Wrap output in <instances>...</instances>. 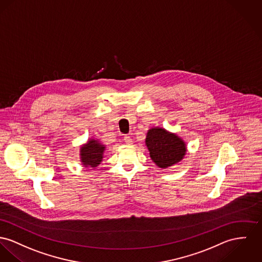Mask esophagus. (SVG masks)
Segmentation results:
<instances>
[{"mask_svg":"<svg viewBox=\"0 0 262 262\" xmlns=\"http://www.w3.org/2000/svg\"><path fill=\"white\" fill-rule=\"evenodd\" d=\"M123 141H124L125 143H127V144H132L133 143V139L129 136H124Z\"/></svg>","mask_w":262,"mask_h":262,"instance_id":"esophagus-1","label":"esophagus"}]
</instances>
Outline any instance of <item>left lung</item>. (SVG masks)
Masks as SVG:
<instances>
[{
	"label": "left lung",
	"mask_w": 262,
	"mask_h": 262,
	"mask_svg": "<svg viewBox=\"0 0 262 262\" xmlns=\"http://www.w3.org/2000/svg\"><path fill=\"white\" fill-rule=\"evenodd\" d=\"M145 145L149 157L159 167L167 168L179 163L186 154V143L177 134L162 127L147 130Z\"/></svg>",
	"instance_id": "8db88e82"
}]
</instances>
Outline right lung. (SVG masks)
Listing matches in <instances>:
<instances>
[{"instance_id": "add662e5", "label": "right lung", "mask_w": 262, "mask_h": 262, "mask_svg": "<svg viewBox=\"0 0 262 262\" xmlns=\"http://www.w3.org/2000/svg\"><path fill=\"white\" fill-rule=\"evenodd\" d=\"M105 145L99 140L90 139L80 148V160L84 167H97L103 159Z\"/></svg>"}]
</instances>
